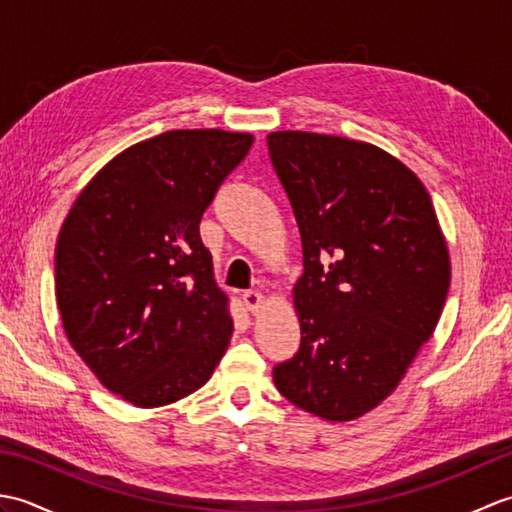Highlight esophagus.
<instances>
[{"instance_id":"obj_1","label":"esophagus","mask_w":512,"mask_h":512,"mask_svg":"<svg viewBox=\"0 0 512 512\" xmlns=\"http://www.w3.org/2000/svg\"><path fill=\"white\" fill-rule=\"evenodd\" d=\"M242 299H244V306H246V310H248L250 314H255L259 308L264 306V297L259 295V292H255V290L244 292Z\"/></svg>"}]
</instances>
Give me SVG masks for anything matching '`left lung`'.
Masks as SVG:
<instances>
[{
    "mask_svg": "<svg viewBox=\"0 0 512 512\" xmlns=\"http://www.w3.org/2000/svg\"><path fill=\"white\" fill-rule=\"evenodd\" d=\"M295 211L303 275L292 290L299 352L273 369L279 394L325 420L380 405L429 341L451 264L424 184L361 140L268 136Z\"/></svg>",
    "mask_w": 512,
    "mask_h": 512,
    "instance_id": "8db88e82",
    "label": "left lung"
}]
</instances>
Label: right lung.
I'll list each match as a JSON object with an SVG mask.
<instances>
[{
    "instance_id": "right-lung-1",
    "label": "right lung",
    "mask_w": 512,
    "mask_h": 512,
    "mask_svg": "<svg viewBox=\"0 0 512 512\" xmlns=\"http://www.w3.org/2000/svg\"><path fill=\"white\" fill-rule=\"evenodd\" d=\"M253 145L250 134L173 129L125 149L81 191L54 253L68 341L136 407L211 378L233 334L200 220Z\"/></svg>"
}]
</instances>
